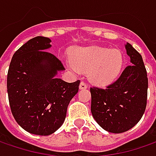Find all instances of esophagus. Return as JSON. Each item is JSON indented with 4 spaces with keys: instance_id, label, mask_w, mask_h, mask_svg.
I'll return each mask as SVG.
<instances>
[{
    "instance_id": "34e87169",
    "label": "esophagus",
    "mask_w": 156,
    "mask_h": 156,
    "mask_svg": "<svg viewBox=\"0 0 156 156\" xmlns=\"http://www.w3.org/2000/svg\"><path fill=\"white\" fill-rule=\"evenodd\" d=\"M87 84L85 83L84 81H82L79 85V89H87Z\"/></svg>"
}]
</instances>
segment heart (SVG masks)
<instances>
[{
    "instance_id": "heart-1",
    "label": "heart",
    "mask_w": 156,
    "mask_h": 156,
    "mask_svg": "<svg viewBox=\"0 0 156 156\" xmlns=\"http://www.w3.org/2000/svg\"><path fill=\"white\" fill-rule=\"evenodd\" d=\"M123 55L117 49L100 47L80 48L73 54L71 68L89 74V79L100 86L111 83L123 66Z\"/></svg>"
}]
</instances>
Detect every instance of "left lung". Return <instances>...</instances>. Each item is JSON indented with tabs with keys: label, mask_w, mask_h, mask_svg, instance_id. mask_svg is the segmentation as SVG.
Returning a JSON list of instances; mask_svg holds the SVG:
<instances>
[{
	"label": "left lung",
	"mask_w": 156,
	"mask_h": 156,
	"mask_svg": "<svg viewBox=\"0 0 156 156\" xmlns=\"http://www.w3.org/2000/svg\"><path fill=\"white\" fill-rule=\"evenodd\" d=\"M126 53L131 58L121 76L105 89L91 87V112L98 124L112 133L132 129L147 107L148 79L141 55L129 43Z\"/></svg>",
	"instance_id": "obj_1"
}]
</instances>
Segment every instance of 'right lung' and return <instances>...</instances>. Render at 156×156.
<instances>
[{
    "label": "right lung",
    "mask_w": 156,
    "mask_h": 156,
    "mask_svg": "<svg viewBox=\"0 0 156 156\" xmlns=\"http://www.w3.org/2000/svg\"><path fill=\"white\" fill-rule=\"evenodd\" d=\"M51 40L38 36L16 51L7 76L9 101L15 120L28 133L47 136L63 124L80 81L68 83L55 76L64 67L46 51Z\"/></svg>",
    "instance_id": "right-lung-1"
}]
</instances>
